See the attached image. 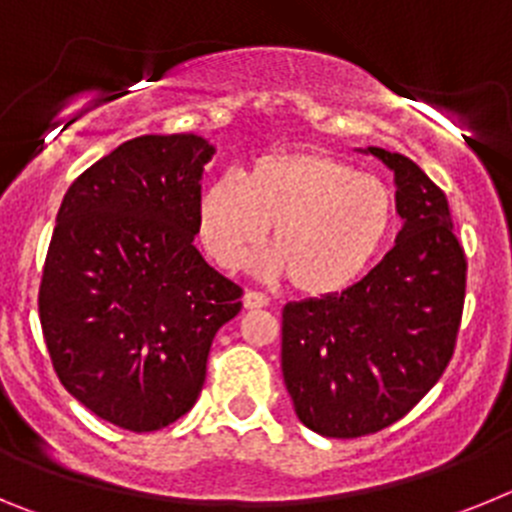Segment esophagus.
I'll return each instance as SVG.
<instances>
[{
  "label": "esophagus",
  "mask_w": 512,
  "mask_h": 512,
  "mask_svg": "<svg viewBox=\"0 0 512 512\" xmlns=\"http://www.w3.org/2000/svg\"><path fill=\"white\" fill-rule=\"evenodd\" d=\"M243 305H246L248 310H261V307L269 305V297H266L264 292H253V289H248L246 295H243Z\"/></svg>",
  "instance_id": "esophagus-1"
}]
</instances>
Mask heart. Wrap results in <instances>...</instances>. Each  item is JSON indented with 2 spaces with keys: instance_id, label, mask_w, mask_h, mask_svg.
Here are the masks:
<instances>
[{
  "instance_id": "obj_1",
  "label": "heart",
  "mask_w": 512,
  "mask_h": 512,
  "mask_svg": "<svg viewBox=\"0 0 512 512\" xmlns=\"http://www.w3.org/2000/svg\"><path fill=\"white\" fill-rule=\"evenodd\" d=\"M266 277H289L307 297L338 295L359 282L397 228L392 187L325 151L256 158L243 182L220 176L197 202V235L212 261L233 271L266 241Z\"/></svg>"
}]
</instances>
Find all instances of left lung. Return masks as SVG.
I'll return each instance as SVG.
<instances>
[{
  "mask_svg": "<svg viewBox=\"0 0 512 512\" xmlns=\"http://www.w3.org/2000/svg\"><path fill=\"white\" fill-rule=\"evenodd\" d=\"M395 171L397 243L341 295L287 302L282 374L297 418L325 438L397 423L446 372L459 336L467 256L449 200L408 156L369 148Z\"/></svg>",
  "mask_w": 512,
  "mask_h": 512,
  "instance_id": "1",
  "label": "left lung"
}]
</instances>
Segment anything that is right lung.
Returning <instances> with one entry per match:
<instances>
[{"label":"right lung","instance_id":"1","mask_svg":"<svg viewBox=\"0 0 512 512\" xmlns=\"http://www.w3.org/2000/svg\"><path fill=\"white\" fill-rule=\"evenodd\" d=\"M212 153L194 133L125 140L58 210L38 292L45 346L63 387L125 431L192 410L212 338L243 307L194 248Z\"/></svg>","mask_w":512,"mask_h":512}]
</instances>
